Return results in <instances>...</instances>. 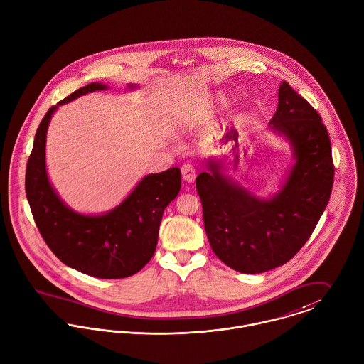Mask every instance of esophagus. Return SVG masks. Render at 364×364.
Listing matches in <instances>:
<instances>
[{
	"label": "esophagus",
	"instance_id": "esophagus-1",
	"mask_svg": "<svg viewBox=\"0 0 364 364\" xmlns=\"http://www.w3.org/2000/svg\"><path fill=\"white\" fill-rule=\"evenodd\" d=\"M181 174H183V178H184L187 183H194V180H196V177H197V171H196V168L193 167V164H190V163L181 166Z\"/></svg>",
	"mask_w": 364,
	"mask_h": 364
}]
</instances>
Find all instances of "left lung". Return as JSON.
Wrapping results in <instances>:
<instances>
[{
    "label": "left lung",
    "instance_id": "left-lung-1",
    "mask_svg": "<svg viewBox=\"0 0 364 364\" xmlns=\"http://www.w3.org/2000/svg\"><path fill=\"white\" fill-rule=\"evenodd\" d=\"M271 129L293 151L282 188L271 198L255 197L209 161L197 177L203 225L218 258L242 274L271 271L291 259L310 239L333 184L331 141L320 114L283 81Z\"/></svg>",
    "mask_w": 364,
    "mask_h": 364
}]
</instances>
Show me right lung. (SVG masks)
<instances>
[{"instance_id":"1","label":"right lung","mask_w":364,"mask_h":364,"mask_svg":"<svg viewBox=\"0 0 364 364\" xmlns=\"http://www.w3.org/2000/svg\"><path fill=\"white\" fill-rule=\"evenodd\" d=\"M106 89L107 85L93 82L50 107L35 135L25 187L41 237L61 262L95 278L120 279L139 272L152 258L163 210L181 188V171L171 167L145 176L119 206L102 215H82L63 202L46 168L48 124L58 106Z\"/></svg>"}]
</instances>
